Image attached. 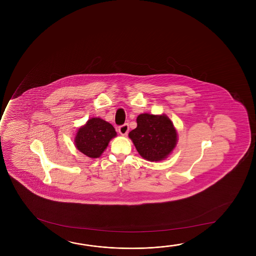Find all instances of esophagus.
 <instances>
[{
    "mask_svg": "<svg viewBox=\"0 0 256 256\" xmlns=\"http://www.w3.org/2000/svg\"><path fill=\"white\" fill-rule=\"evenodd\" d=\"M128 131H130V126L128 124H124V125H122V126L118 128V132L122 136H126L128 134Z\"/></svg>",
    "mask_w": 256,
    "mask_h": 256,
    "instance_id": "obj_1",
    "label": "esophagus"
}]
</instances>
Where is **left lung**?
<instances>
[{
    "instance_id": "8db88e82",
    "label": "left lung",
    "mask_w": 256,
    "mask_h": 256,
    "mask_svg": "<svg viewBox=\"0 0 256 256\" xmlns=\"http://www.w3.org/2000/svg\"><path fill=\"white\" fill-rule=\"evenodd\" d=\"M138 126L128 136L144 159L160 162L172 154L178 142L176 130L165 114H140Z\"/></svg>"
}]
</instances>
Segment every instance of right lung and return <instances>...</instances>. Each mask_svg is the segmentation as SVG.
Returning <instances> with one entry per match:
<instances>
[{"label":"right lung","mask_w":256,"mask_h":256,"mask_svg":"<svg viewBox=\"0 0 256 256\" xmlns=\"http://www.w3.org/2000/svg\"><path fill=\"white\" fill-rule=\"evenodd\" d=\"M116 136L115 128L109 122L92 118L78 128L74 141L76 149L82 154L89 158H98Z\"/></svg>","instance_id":"right-lung-1"}]
</instances>
